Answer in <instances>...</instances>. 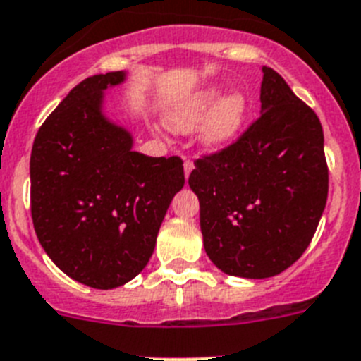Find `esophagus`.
Here are the masks:
<instances>
[{"mask_svg": "<svg viewBox=\"0 0 361 361\" xmlns=\"http://www.w3.org/2000/svg\"><path fill=\"white\" fill-rule=\"evenodd\" d=\"M192 169H195V163L190 161V159H185V163H183V171H185V180L190 176Z\"/></svg>", "mask_w": 361, "mask_h": 361, "instance_id": "esophagus-1", "label": "esophagus"}]
</instances>
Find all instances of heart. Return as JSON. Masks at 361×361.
<instances>
[{"label":"heart","instance_id":"heart-1","mask_svg":"<svg viewBox=\"0 0 361 361\" xmlns=\"http://www.w3.org/2000/svg\"><path fill=\"white\" fill-rule=\"evenodd\" d=\"M250 102L240 92L224 95V86L211 84L181 99L166 111L172 130L189 134L198 130L200 145L207 150H226L238 141L246 126Z\"/></svg>","mask_w":361,"mask_h":361}]
</instances>
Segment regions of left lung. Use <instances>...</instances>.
I'll use <instances>...</instances> for the list:
<instances>
[{
	"label": "left lung",
	"instance_id": "left-lung-1",
	"mask_svg": "<svg viewBox=\"0 0 361 361\" xmlns=\"http://www.w3.org/2000/svg\"><path fill=\"white\" fill-rule=\"evenodd\" d=\"M323 143L317 115L264 66L259 119L189 176L205 253L218 269L268 279L305 253L329 195Z\"/></svg>",
	"mask_w": 361,
	"mask_h": 361
}]
</instances>
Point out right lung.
I'll use <instances>...</instances> for the list:
<instances>
[{"label": "right lung", "mask_w": 361, "mask_h": 361, "mask_svg": "<svg viewBox=\"0 0 361 361\" xmlns=\"http://www.w3.org/2000/svg\"><path fill=\"white\" fill-rule=\"evenodd\" d=\"M128 73L93 75L75 86L36 134L31 213L54 264L97 290L143 271L166 209L185 183L180 157H148L106 114V90Z\"/></svg>", "instance_id": "1"}]
</instances>
